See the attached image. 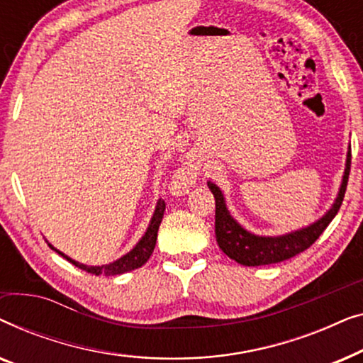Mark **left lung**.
I'll return each instance as SVG.
<instances>
[{
  "label": "left lung",
  "mask_w": 363,
  "mask_h": 363,
  "mask_svg": "<svg viewBox=\"0 0 363 363\" xmlns=\"http://www.w3.org/2000/svg\"><path fill=\"white\" fill-rule=\"evenodd\" d=\"M350 147L347 152V160L344 175H342V183L337 193L334 203L322 215L319 220L311 223L309 226L301 228V230L286 233V235L277 236H259L255 233L247 231L242 228L235 218L231 216L230 210L226 206V200L220 186L213 182H208L213 196L216 203L215 213V235L220 250L225 252L233 261L240 262L242 266H266L276 264V262L291 259L299 252L306 251L317 238L322 235V231L329 226V223L334 220L337 211L344 201L347 182H349L350 173Z\"/></svg>",
  "instance_id": "obj_1"
}]
</instances>
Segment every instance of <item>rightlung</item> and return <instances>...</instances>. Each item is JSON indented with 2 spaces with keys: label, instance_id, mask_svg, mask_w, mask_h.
Returning <instances> with one entry per match:
<instances>
[{
  "label": "right lung",
  "instance_id": "add662e5",
  "mask_svg": "<svg viewBox=\"0 0 363 363\" xmlns=\"http://www.w3.org/2000/svg\"><path fill=\"white\" fill-rule=\"evenodd\" d=\"M163 211H165V201L163 200H158L157 205H155V211H153L152 215V220L148 223V228L147 231L143 233V236L138 240V242L135 246L132 247L130 251L127 252V255H123L122 257H118L117 261L113 262H108V264H102V266H87V264H82V262H79L76 259H72V257H69L67 255H64L62 251H59L54 247L51 242L48 240V245L51 250H54L57 252V255H61L62 257H66L69 262H72L74 266L79 267V269L86 271V272H91V274H96V276H117V274H123V272H128V271H133L137 269V267H140L145 264L148 261V257L152 256L153 250H155V242H157V233H158V228H160V223H162V218H163Z\"/></svg>",
  "mask_w": 363,
  "mask_h": 363
}]
</instances>
